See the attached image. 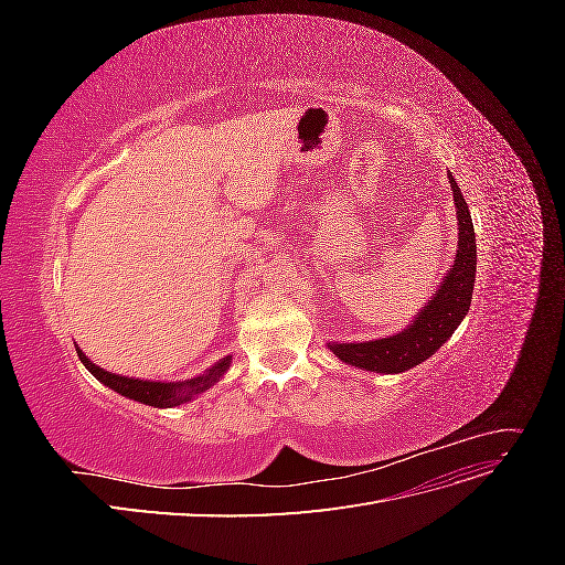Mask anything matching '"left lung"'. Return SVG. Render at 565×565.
Wrapping results in <instances>:
<instances>
[{
  "label": "left lung",
  "instance_id": "1",
  "mask_svg": "<svg viewBox=\"0 0 565 565\" xmlns=\"http://www.w3.org/2000/svg\"><path fill=\"white\" fill-rule=\"evenodd\" d=\"M448 179L459 218L455 266L450 268L446 280H443L436 297L424 306L415 322L401 334L363 341V344H330L334 355L344 363L370 372H405L426 361V358L446 344L461 318L467 316L476 278V235L465 195H461L452 174Z\"/></svg>",
  "mask_w": 565,
  "mask_h": 565
}]
</instances>
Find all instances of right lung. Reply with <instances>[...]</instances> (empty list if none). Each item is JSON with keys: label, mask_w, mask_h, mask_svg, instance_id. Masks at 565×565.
Segmentation results:
<instances>
[{"label": "right lung", "mask_w": 565, "mask_h": 565, "mask_svg": "<svg viewBox=\"0 0 565 565\" xmlns=\"http://www.w3.org/2000/svg\"><path fill=\"white\" fill-rule=\"evenodd\" d=\"M77 355H79V361L84 363V367H87L98 382H104L106 386H110L117 393H122V396H127L131 401H139V403L152 405V407H174V405L191 401L193 396H198L200 391L210 388L231 365V358H224V361L216 363L207 374H202V377L174 384V382H143V380L119 377V374L106 372V370H100L98 365H94L79 349H77Z\"/></svg>", "instance_id": "obj_1"}]
</instances>
